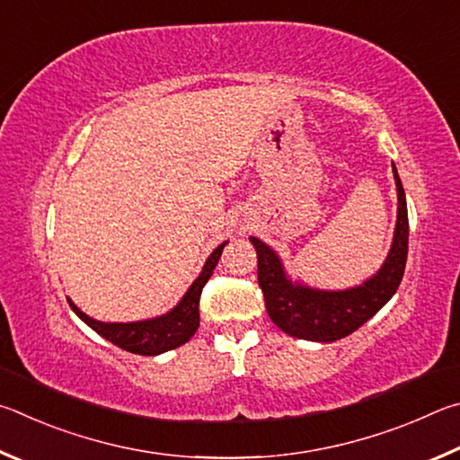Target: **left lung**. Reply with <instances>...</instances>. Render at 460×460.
<instances>
[{
	"mask_svg": "<svg viewBox=\"0 0 460 460\" xmlns=\"http://www.w3.org/2000/svg\"><path fill=\"white\" fill-rule=\"evenodd\" d=\"M392 173L398 191V217L390 252L380 270L358 287L325 291L291 280L280 256L261 238L251 236L259 256V285L264 295V305L272 323L280 332L296 340L319 343L337 341L372 319L398 291L408 256V208L406 193L394 164Z\"/></svg>",
	"mask_w": 460,
	"mask_h": 460,
	"instance_id": "8db88e82",
	"label": "left lung"
}]
</instances>
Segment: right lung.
I'll return each mask as SVG.
<instances>
[{
  "instance_id": "add662e5",
  "label": "right lung",
  "mask_w": 460,
  "mask_h": 460,
  "mask_svg": "<svg viewBox=\"0 0 460 460\" xmlns=\"http://www.w3.org/2000/svg\"><path fill=\"white\" fill-rule=\"evenodd\" d=\"M228 240L222 243L214 252L208 256V261L198 279L190 285L188 291L181 296V301L175 305L173 309L153 319L143 321H131V323H104V321H96L88 317L86 313L80 311L75 303L68 299L70 309L84 321V323L99 333L104 340L119 345L120 349L139 353V356H159V353L172 351L180 345L188 343L193 333L199 327V296L201 288L212 277L217 261H220L224 246Z\"/></svg>"
}]
</instances>
